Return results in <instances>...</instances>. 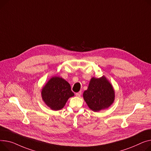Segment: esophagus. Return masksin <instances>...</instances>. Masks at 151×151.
<instances>
[{"label":"esophagus","instance_id":"1","mask_svg":"<svg viewBox=\"0 0 151 151\" xmlns=\"http://www.w3.org/2000/svg\"><path fill=\"white\" fill-rule=\"evenodd\" d=\"M81 92H79L76 93V96L77 97H80V96H81Z\"/></svg>","mask_w":151,"mask_h":151}]
</instances>
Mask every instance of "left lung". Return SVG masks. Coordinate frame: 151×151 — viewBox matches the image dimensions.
Returning <instances> with one entry per match:
<instances>
[{"mask_svg": "<svg viewBox=\"0 0 151 151\" xmlns=\"http://www.w3.org/2000/svg\"><path fill=\"white\" fill-rule=\"evenodd\" d=\"M115 96L114 87L104 76L99 78L92 77L83 93L84 101L94 112L109 108L114 102Z\"/></svg>", "mask_w": 151, "mask_h": 151, "instance_id": "obj_1", "label": "left lung"}]
</instances>
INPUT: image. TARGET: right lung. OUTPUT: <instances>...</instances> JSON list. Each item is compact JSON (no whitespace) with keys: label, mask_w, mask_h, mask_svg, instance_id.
I'll return each mask as SVG.
<instances>
[{"label":"right lung","mask_w":151,"mask_h":151,"mask_svg":"<svg viewBox=\"0 0 151 151\" xmlns=\"http://www.w3.org/2000/svg\"><path fill=\"white\" fill-rule=\"evenodd\" d=\"M75 95L70 84L59 76H53L42 87L41 96L45 104L53 110L62 109L69 98Z\"/></svg>","instance_id":"add662e5"}]
</instances>
